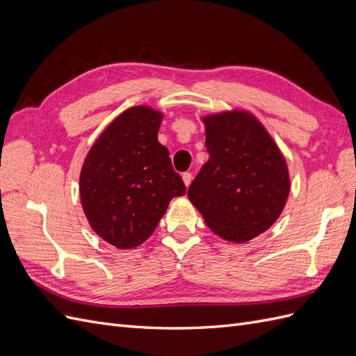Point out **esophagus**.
<instances>
[{
    "label": "esophagus",
    "instance_id": "esophagus-1",
    "mask_svg": "<svg viewBox=\"0 0 356 356\" xmlns=\"http://www.w3.org/2000/svg\"><path fill=\"white\" fill-rule=\"evenodd\" d=\"M182 181H184L186 187L190 186V182H191V174H190V172H184V174H182Z\"/></svg>",
    "mask_w": 356,
    "mask_h": 356
}]
</instances>
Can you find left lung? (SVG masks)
<instances>
[{
    "label": "left lung",
    "instance_id": "1",
    "mask_svg": "<svg viewBox=\"0 0 356 356\" xmlns=\"http://www.w3.org/2000/svg\"><path fill=\"white\" fill-rule=\"evenodd\" d=\"M203 123L209 160L193 179L188 199L215 234L248 242L270 227L285 207V159L250 113L215 114Z\"/></svg>",
    "mask_w": 356,
    "mask_h": 356
}]
</instances>
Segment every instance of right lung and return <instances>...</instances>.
<instances>
[{"instance_id":"add662e5","label":"right lung","mask_w":356,"mask_h":356,"mask_svg":"<svg viewBox=\"0 0 356 356\" xmlns=\"http://www.w3.org/2000/svg\"><path fill=\"white\" fill-rule=\"evenodd\" d=\"M161 118L143 105L126 110L96 139L81 168L80 197L90 227L120 250L144 243L169 202L187 191L157 139Z\"/></svg>"}]
</instances>
